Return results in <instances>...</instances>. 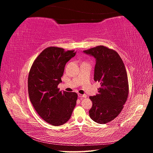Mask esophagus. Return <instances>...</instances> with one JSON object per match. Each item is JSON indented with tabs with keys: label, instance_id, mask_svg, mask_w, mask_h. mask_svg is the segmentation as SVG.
<instances>
[{
	"label": "esophagus",
	"instance_id": "esophagus-1",
	"mask_svg": "<svg viewBox=\"0 0 153 153\" xmlns=\"http://www.w3.org/2000/svg\"><path fill=\"white\" fill-rule=\"evenodd\" d=\"M78 96L79 98H80L81 99H83V98H87V95L86 94H78Z\"/></svg>",
	"mask_w": 153,
	"mask_h": 153
}]
</instances>
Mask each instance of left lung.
Wrapping results in <instances>:
<instances>
[{"label": "left lung", "mask_w": 153, "mask_h": 153, "mask_svg": "<svg viewBox=\"0 0 153 153\" xmlns=\"http://www.w3.org/2000/svg\"><path fill=\"white\" fill-rule=\"evenodd\" d=\"M84 52L96 59L94 80L100 82L98 94L90 96L89 115L94 121L106 124L121 113L128 99L127 72L122 59L112 49L100 45Z\"/></svg>", "instance_id": "obj_1"}]
</instances>
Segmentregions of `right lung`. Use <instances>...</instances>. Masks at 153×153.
Wrapping results in <instances>:
<instances>
[{
  "label": "right lung",
  "mask_w": 153,
  "mask_h": 153,
  "mask_svg": "<svg viewBox=\"0 0 153 153\" xmlns=\"http://www.w3.org/2000/svg\"><path fill=\"white\" fill-rule=\"evenodd\" d=\"M75 50L50 47L35 59L28 77L30 102L39 116L53 126H60L70 119L76 103V92L60 91L66 64L75 56Z\"/></svg>",
  "instance_id": "right-lung-1"
}]
</instances>
